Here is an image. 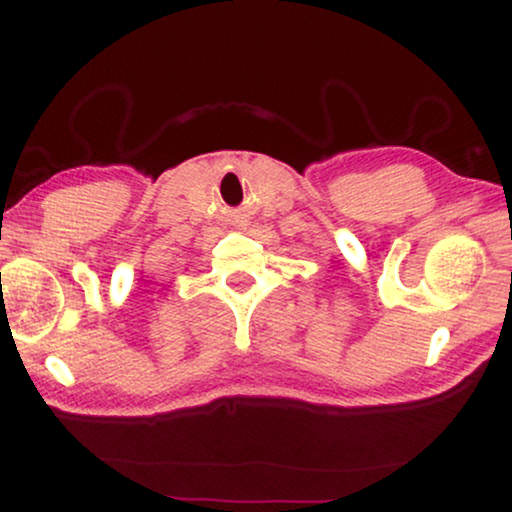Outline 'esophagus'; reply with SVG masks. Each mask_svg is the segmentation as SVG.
<instances>
[{"mask_svg":"<svg viewBox=\"0 0 512 512\" xmlns=\"http://www.w3.org/2000/svg\"><path fill=\"white\" fill-rule=\"evenodd\" d=\"M237 223H240V228H247L249 226V221L244 219V216H240V221H237Z\"/></svg>","mask_w":512,"mask_h":512,"instance_id":"obj_1","label":"esophagus"}]
</instances>
